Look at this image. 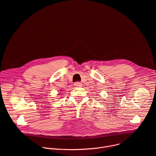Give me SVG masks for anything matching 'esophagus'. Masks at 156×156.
<instances>
[{
	"label": "esophagus",
	"instance_id": "1",
	"mask_svg": "<svg viewBox=\"0 0 156 156\" xmlns=\"http://www.w3.org/2000/svg\"><path fill=\"white\" fill-rule=\"evenodd\" d=\"M74 86L76 87H81L82 86V84L79 82H77L74 83Z\"/></svg>",
	"mask_w": 156,
	"mask_h": 156
}]
</instances>
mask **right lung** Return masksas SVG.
<instances>
[{"label":"right lung","mask_w":156,"mask_h":156,"mask_svg":"<svg viewBox=\"0 0 156 156\" xmlns=\"http://www.w3.org/2000/svg\"><path fill=\"white\" fill-rule=\"evenodd\" d=\"M60 92H61V91H60ZM60 93H59V94H58V95H60Z\"/></svg>","instance_id":"1"}]
</instances>
